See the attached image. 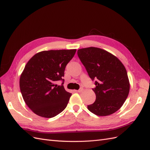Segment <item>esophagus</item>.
<instances>
[{"label": "esophagus", "instance_id": "esophagus-1", "mask_svg": "<svg viewBox=\"0 0 150 150\" xmlns=\"http://www.w3.org/2000/svg\"><path fill=\"white\" fill-rule=\"evenodd\" d=\"M83 91V88H80L79 90H78L77 91V92H82Z\"/></svg>", "mask_w": 150, "mask_h": 150}]
</instances>
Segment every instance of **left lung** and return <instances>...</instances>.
I'll return each instance as SVG.
<instances>
[{
  "label": "left lung",
  "instance_id": "8db88e82",
  "mask_svg": "<svg viewBox=\"0 0 150 150\" xmlns=\"http://www.w3.org/2000/svg\"><path fill=\"white\" fill-rule=\"evenodd\" d=\"M78 55L90 78L96 99L88 109L97 116H108L125 103L130 90L126 69L118 58L104 50L89 47L78 50Z\"/></svg>",
  "mask_w": 150,
  "mask_h": 150
}]
</instances>
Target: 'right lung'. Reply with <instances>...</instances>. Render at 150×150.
I'll return each mask as SVG.
<instances>
[{
	"label": "right lung",
	"mask_w": 150,
	"mask_h": 150,
	"mask_svg": "<svg viewBox=\"0 0 150 150\" xmlns=\"http://www.w3.org/2000/svg\"><path fill=\"white\" fill-rule=\"evenodd\" d=\"M76 50L42 51L34 54L20 76V88L25 103L35 114L53 118L66 108L71 96L64 87L62 77ZM62 80L61 86L56 82Z\"/></svg>",
	"instance_id": "add662e5"
}]
</instances>
